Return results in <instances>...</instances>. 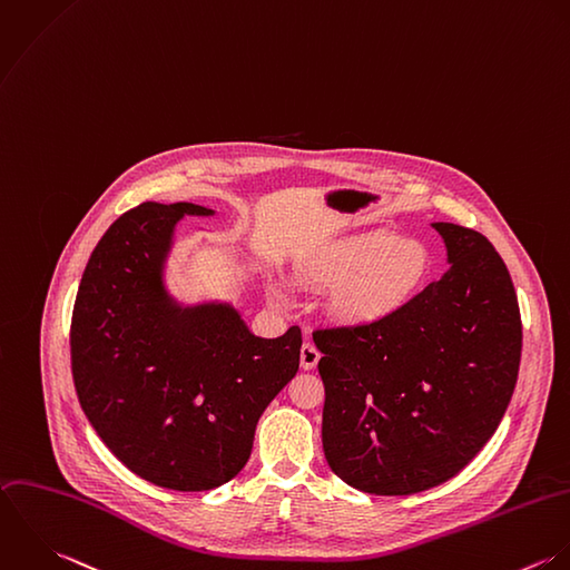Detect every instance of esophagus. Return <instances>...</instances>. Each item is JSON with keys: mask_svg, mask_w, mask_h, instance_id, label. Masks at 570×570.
<instances>
[{"mask_svg": "<svg viewBox=\"0 0 570 570\" xmlns=\"http://www.w3.org/2000/svg\"><path fill=\"white\" fill-rule=\"evenodd\" d=\"M318 361H321V352L312 343H305L301 347V367L305 372H309V370H314L318 365Z\"/></svg>", "mask_w": 570, "mask_h": 570, "instance_id": "1", "label": "esophagus"}]
</instances>
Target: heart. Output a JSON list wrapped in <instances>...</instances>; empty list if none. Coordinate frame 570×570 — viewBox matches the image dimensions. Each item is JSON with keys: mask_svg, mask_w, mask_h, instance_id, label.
Listing matches in <instances>:
<instances>
[{"mask_svg": "<svg viewBox=\"0 0 570 570\" xmlns=\"http://www.w3.org/2000/svg\"><path fill=\"white\" fill-rule=\"evenodd\" d=\"M429 274L431 256L422 243L382 229L327 240L298 265L301 283L334 292V314L356 327L400 314L424 289ZM276 298H283L281 292Z\"/></svg>", "mask_w": 570, "mask_h": 570, "instance_id": "b5f03b06", "label": "heart"}]
</instances>
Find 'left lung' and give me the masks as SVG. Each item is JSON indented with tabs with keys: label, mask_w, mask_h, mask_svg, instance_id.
I'll return each instance as SVG.
<instances>
[{
	"label": "left lung",
	"mask_w": 570,
	"mask_h": 570,
	"mask_svg": "<svg viewBox=\"0 0 570 570\" xmlns=\"http://www.w3.org/2000/svg\"><path fill=\"white\" fill-rule=\"evenodd\" d=\"M451 265L393 318L314 332L323 449L350 487L411 495L460 473L511 402L522 321L513 281L475 229L431 223Z\"/></svg>",
	"instance_id": "1"
}]
</instances>
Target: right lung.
<instances>
[{
  "label": "right lung",
  "mask_w": 570,
  "mask_h": 570,
  "mask_svg": "<svg viewBox=\"0 0 570 570\" xmlns=\"http://www.w3.org/2000/svg\"><path fill=\"white\" fill-rule=\"evenodd\" d=\"M194 203H141L121 214L83 269L70 358L79 404L139 478L209 491L249 460L258 417L296 376L301 330L258 338L229 303L181 305L166 263Z\"/></svg>",
  "instance_id": "right-lung-1"
}]
</instances>
